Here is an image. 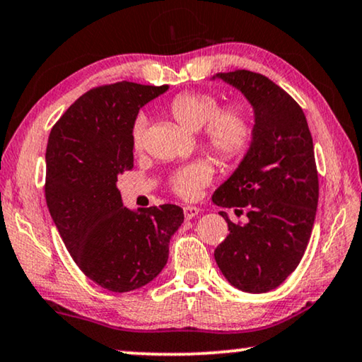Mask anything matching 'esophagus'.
I'll use <instances>...</instances> for the list:
<instances>
[{
	"label": "esophagus",
	"instance_id": "obj_1",
	"mask_svg": "<svg viewBox=\"0 0 362 362\" xmlns=\"http://www.w3.org/2000/svg\"><path fill=\"white\" fill-rule=\"evenodd\" d=\"M200 214V209H197V206H192V205H187L184 206V215L187 220H192L194 216H197Z\"/></svg>",
	"mask_w": 362,
	"mask_h": 362
}]
</instances>
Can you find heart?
Here are the masks:
<instances>
[{
  "label": "heart",
  "mask_w": 362,
  "mask_h": 362,
  "mask_svg": "<svg viewBox=\"0 0 362 362\" xmlns=\"http://www.w3.org/2000/svg\"><path fill=\"white\" fill-rule=\"evenodd\" d=\"M168 114L189 131H199L205 147L221 162H230L247 152L253 139V119L248 107L242 103L220 105V99L210 93L177 94L167 105ZM146 119L142 115L134 120L131 129L132 147H142ZM214 170L209 160L199 158L177 168L168 178L173 194L182 199H195L209 184Z\"/></svg>",
  "instance_id": "b5f03b06"
}]
</instances>
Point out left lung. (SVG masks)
Masks as SVG:
<instances>
[{"label": "left lung", "mask_w": 362, "mask_h": 362, "mask_svg": "<svg viewBox=\"0 0 362 362\" xmlns=\"http://www.w3.org/2000/svg\"><path fill=\"white\" fill-rule=\"evenodd\" d=\"M238 89L255 112L253 139L237 170L215 190V205L247 214L230 221L215 262L230 285L267 293L300 264L310 242L320 197L313 137L305 112L286 90L252 71L214 76Z\"/></svg>", "instance_id": "left-lung-1"}]
</instances>
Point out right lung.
Here are the masks:
<instances>
[{
  "mask_svg": "<svg viewBox=\"0 0 362 362\" xmlns=\"http://www.w3.org/2000/svg\"><path fill=\"white\" fill-rule=\"evenodd\" d=\"M168 86H99L62 114L46 148V204L67 252L86 276L114 293L151 283L184 221L180 206H124L117 177L134 167L139 109Z\"/></svg>",
  "mask_w": 362,
  "mask_h": 362,
  "instance_id": "right-lung-1",
  "label": "right lung"
}]
</instances>
